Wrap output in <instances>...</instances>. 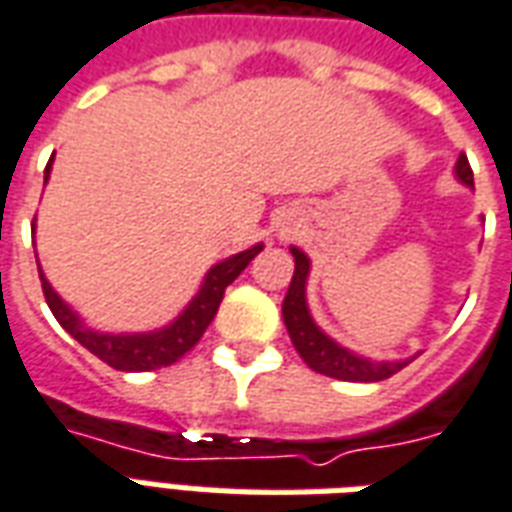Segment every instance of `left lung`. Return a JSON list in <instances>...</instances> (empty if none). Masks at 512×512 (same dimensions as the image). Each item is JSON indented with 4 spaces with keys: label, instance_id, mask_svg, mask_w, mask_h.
I'll use <instances>...</instances> for the list:
<instances>
[{
    "label": "left lung",
    "instance_id": "left-lung-1",
    "mask_svg": "<svg viewBox=\"0 0 512 512\" xmlns=\"http://www.w3.org/2000/svg\"><path fill=\"white\" fill-rule=\"evenodd\" d=\"M455 178L461 180L463 186H474L472 167L469 158L458 156L455 161ZM293 260H296V271L290 279V288L282 301V318L288 326V334L299 356L312 367L315 373H323L329 378H340V381H359V384H370V381H384V378L395 376L397 370L414 359H395V362H373L367 356H359L348 351L340 343H334L332 337L321 332V326L312 321L310 307H307V277H310V257L301 252L299 246H290Z\"/></svg>",
    "mask_w": 512,
    "mask_h": 512
}]
</instances>
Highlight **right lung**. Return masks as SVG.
<instances>
[{
    "instance_id": "right-lung-1",
    "label": "right lung",
    "mask_w": 512,
    "mask_h": 512,
    "mask_svg": "<svg viewBox=\"0 0 512 512\" xmlns=\"http://www.w3.org/2000/svg\"><path fill=\"white\" fill-rule=\"evenodd\" d=\"M51 161L46 167V178L49 180ZM263 252V244H255L252 249H244L238 255L227 257L222 263L205 274V282L202 288L197 290V296L186 304V310L180 312L175 321L164 326V329H156V332H142V334H104L95 332V329H87L84 321L76 315V312L65 304V301L54 293V288L49 285V279L43 277L40 271V285H43V296H46V304L49 310L54 312V318L60 321V326L65 332L71 334L73 340L95 354L101 362H106L115 370H123V373H145V370H158V367H169L178 362L180 356L189 354L194 345L200 343V337L205 334V329L211 326L213 315L219 310V304L224 299V290L233 282L241 271H244L257 255Z\"/></svg>"
}]
</instances>
